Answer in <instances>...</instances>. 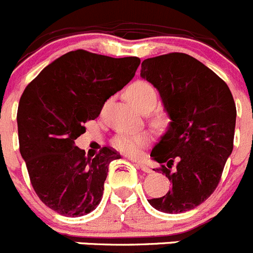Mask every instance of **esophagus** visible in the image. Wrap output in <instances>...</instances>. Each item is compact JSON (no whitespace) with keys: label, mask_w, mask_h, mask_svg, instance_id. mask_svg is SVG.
Masks as SVG:
<instances>
[{"label":"esophagus","mask_w":253,"mask_h":253,"mask_svg":"<svg viewBox=\"0 0 253 253\" xmlns=\"http://www.w3.org/2000/svg\"><path fill=\"white\" fill-rule=\"evenodd\" d=\"M135 163H136V166L139 167V168L142 169L143 172H145V173H150V172H152V169H150L149 167L147 166V164L143 163V162H135Z\"/></svg>","instance_id":"1"}]
</instances>
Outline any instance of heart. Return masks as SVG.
Returning a JSON list of instances; mask_svg holds the SVG:
<instances>
[{
    "label": "heart",
    "instance_id": "1",
    "mask_svg": "<svg viewBox=\"0 0 253 253\" xmlns=\"http://www.w3.org/2000/svg\"><path fill=\"white\" fill-rule=\"evenodd\" d=\"M128 100L140 111L152 110L157 105L158 95L154 87L147 81H135L126 90ZM150 140L148 133L138 134H119L113 140V145L119 152L126 155H136L140 148L144 147Z\"/></svg>",
    "mask_w": 253,
    "mask_h": 253
}]
</instances>
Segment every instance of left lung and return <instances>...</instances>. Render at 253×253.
Wrapping results in <instances>:
<instances>
[{"mask_svg":"<svg viewBox=\"0 0 253 253\" xmlns=\"http://www.w3.org/2000/svg\"><path fill=\"white\" fill-rule=\"evenodd\" d=\"M140 76L158 90L170 119L150 157L172 188L148 202L164 213L187 212L218 185L233 149L235 100L217 74L182 52L144 60Z\"/></svg>","mask_w":253,"mask_h":253,"instance_id":"obj_1","label":"left lung"}]
</instances>
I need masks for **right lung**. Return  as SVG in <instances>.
Here are the masks:
<instances>
[{
	"instance_id": "1",
	"label": "right lung",
	"mask_w": 253,
	"mask_h": 253,
	"mask_svg": "<svg viewBox=\"0 0 253 253\" xmlns=\"http://www.w3.org/2000/svg\"><path fill=\"white\" fill-rule=\"evenodd\" d=\"M135 56L114 57L70 51L47 65L25 89L17 110L20 152L39 198L55 212L80 217L98 207L110 162L120 158L103 148L95 158L75 140L105 101L134 78Z\"/></svg>"
}]
</instances>
